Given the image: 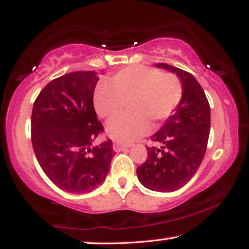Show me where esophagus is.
Segmentation results:
<instances>
[{
  "mask_svg": "<svg viewBox=\"0 0 249 249\" xmlns=\"http://www.w3.org/2000/svg\"><path fill=\"white\" fill-rule=\"evenodd\" d=\"M112 148H113V151H115V152H122V151H127L128 150L126 146H122V145H119V144H113Z\"/></svg>",
  "mask_w": 249,
  "mask_h": 249,
  "instance_id": "1",
  "label": "esophagus"
}]
</instances>
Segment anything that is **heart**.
Returning <instances> with one entry per match:
<instances>
[{"instance_id":"1","label":"heart","mask_w":249,"mask_h":249,"mask_svg":"<svg viewBox=\"0 0 249 249\" xmlns=\"http://www.w3.org/2000/svg\"><path fill=\"white\" fill-rule=\"evenodd\" d=\"M110 86L99 87L93 97L96 112L112 118L128 107L132 115L107 123V137L121 144H132L151 131V124L161 123L178 107L182 95L181 83L172 73L144 65H132L111 78Z\"/></svg>"}]
</instances>
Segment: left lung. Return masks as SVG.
Instances as JSON below:
<instances>
[{
	"mask_svg": "<svg viewBox=\"0 0 249 249\" xmlns=\"http://www.w3.org/2000/svg\"><path fill=\"white\" fill-rule=\"evenodd\" d=\"M156 67L178 76L182 95L174 112L152 136L161 146L146 147L147 159L137 168V176L148 190L173 192L185 186L201 165L210 137L211 108L201 85L191 73L165 63Z\"/></svg>",
	"mask_w": 249,
	"mask_h": 249,
	"instance_id": "8db88e82",
	"label": "left lung"
}]
</instances>
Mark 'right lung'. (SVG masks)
I'll return each instance as SVG.
<instances>
[{
	"mask_svg": "<svg viewBox=\"0 0 249 249\" xmlns=\"http://www.w3.org/2000/svg\"><path fill=\"white\" fill-rule=\"evenodd\" d=\"M98 79L95 71L67 73L47 84L34 103V152L45 176L65 192L95 190L115 156L110 139L92 146L103 131L93 107Z\"/></svg>",
	"mask_w": 249,
	"mask_h": 249,
	"instance_id": "obj_1",
	"label": "right lung"
}]
</instances>
